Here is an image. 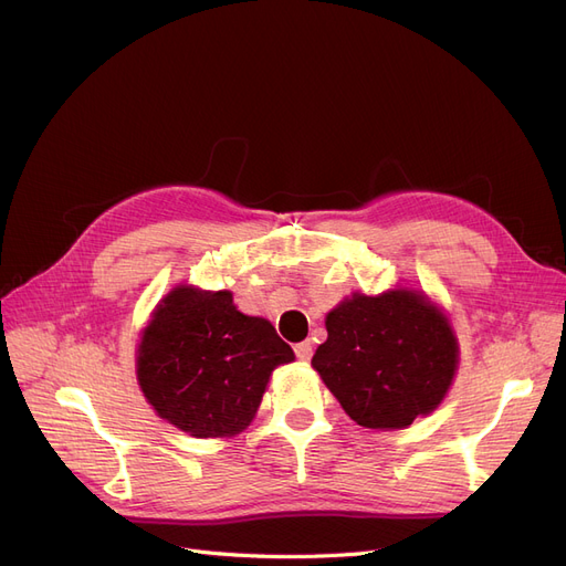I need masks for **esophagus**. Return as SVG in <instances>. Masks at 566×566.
Wrapping results in <instances>:
<instances>
[{
  "label": "esophagus",
  "instance_id": "1",
  "mask_svg": "<svg viewBox=\"0 0 566 566\" xmlns=\"http://www.w3.org/2000/svg\"><path fill=\"white\" fill-rule=\"evenodd\" d=\"M294 352H296V357H298L301 361H310V357H312V343H310V340H303V343H298V345L294 347Z\"/></svg>",
  "mask_w": 566,
  "mask_h": 566
}]
</instances>
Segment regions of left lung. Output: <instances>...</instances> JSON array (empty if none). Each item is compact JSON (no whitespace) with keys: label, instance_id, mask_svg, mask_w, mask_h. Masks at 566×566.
<instances>
[{"label":"left lung","instance_id":"1","mask_svg":"<svg viewBox=\"0 0 566 566\" xmlns=\"http://www.w3.org/2000/svg\"><path fill=\"white\" fill-rule=\"evenodd\" d=\"M312 357L331 394L366 429H406L433 412L459 364L454 331L422 291L354 294L326 315Z\"/></svg>","mask_w":566,"mask_h":566}]
</instances>
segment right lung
<instances>
[{
  "label": "right lung",
  "instance_id": "1",
  "mask_svg": "<svg viewBox=\"0 0 566 566\" xmlns=\"http://www.w3.org/2000/svg\"><path fill=\"white\" fill-rule=\"evenodd\" d=\"M294 359L275 326L242 315L230 291L179 284L142 331L137 382L163 420L223 438L249 427L272 370Z\"/></svg>",
  "mask_w": 566,
  "mask_h": 566
}]
</instances>
